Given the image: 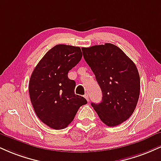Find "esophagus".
<instances>
[{"label":"esophagus","instance_id":"34e87169","mask_svg":"<svg viewBox=\"0 0 161 161\" xmlns=\"http://www.w3.org/2000/svg\"><path fill=\"white\" fill-rule=\"evenodd\" d=\"M84 97H85V98H86V99L87 100H88V101H89V96H88V94H85Z\"/></svg>","mask_w":161,"mask_h":161}]
</instances>
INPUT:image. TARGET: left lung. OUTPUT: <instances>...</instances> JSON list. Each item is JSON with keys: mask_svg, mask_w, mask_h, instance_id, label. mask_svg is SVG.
Wrapping results in <instances>:
<instances>
[{"mask_svg": "<svg viewBox=\"0 0 161 161\" xmlns=\"http://www.w3.org/2000/svg\"><path fill=\"white\" fill-rule=\"evenodd\" d=\"M82 50L103 92L102 101L92 103V107L105 125H119L136 109L140 92L138 69L122 50L112 43Z\"/></svg>", "mask_w": 161, "mask_h": 161, "instance_id": "obj_1", "label": "left lung"}]
</instances>
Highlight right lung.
<instances>
[{
    "mask_svg": "<svg viewBox=\"0 0 161 161\" xmlns=\"http://www.w3.org/2000/svg\"><path fill=\"white\" fill-rule=\"evenodd\" d=\"M82 57L79 47L56 45L46 52L31 76L28 90L34 112L52 129L67 127L79 107L88 103L75 94V82L67 75Z\"/></svg>",
    "mask_w": 161,
    "mask_h": 161,
    "instance_id": "add662e5",
    "label": "right lung"
}]
</instances>
